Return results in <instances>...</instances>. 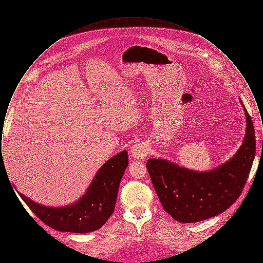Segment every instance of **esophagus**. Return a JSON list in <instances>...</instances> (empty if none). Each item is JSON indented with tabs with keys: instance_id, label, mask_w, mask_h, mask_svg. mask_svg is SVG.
<instances>
[{
	"instance_id": "obj_1",
	"label": "esophagus",
	"mask_w": 263,
	"mask_h": 263,
	"mask_svg": "<svg viewBox=\"0 0 263 263\" xmlns=\"http://www.w3.org/2000/svg\"><path fill=\"white\" fill-rule=\"evenodd\" d=\"M131 155L136 160H143L148 155V148L143 143H138L131 149Z\"/></svg>"
}]
</instances>
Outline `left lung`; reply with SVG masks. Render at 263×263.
Wrapping results in <instances>:
<instances>
[{
    "label": "left lung",
    "instance_id": "left-lung-1",
    "mask_svg": "<svg viewBox=\"0 0 263 263\" xmlns=\"http://www.w3.org/2000/svg\"><path fill=\"white\" fill-rule=\"evenodd\" d=\"M246 135L234 157L208 172H195L163 159H149L147 170L165 212L180 223H196L224 212L238 200L255 156V133L242 101Z\"/></svg>",
    "mask_w": 263,
    "mask_h": 263
}]
</instances>
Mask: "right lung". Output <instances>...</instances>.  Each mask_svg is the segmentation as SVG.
Returning <instances> with one entry per match:
<instances>
[{
  "mask_svg": "<svg viewBox=\"0 0 263 263\" xmlns=\"http://www.w3.org/2000/svg\"><path fill=\"white\" fill-rule=\"evenodd\" d=\"M127 166L126 151L113 156L95 175L86 193L68 206H44L22 193L20 196L43 223L54 230L78 234L93 232L104 225L112 215L120 180Z\"/></svg>",
  "mask_w": 263,
  "mask_h": 263,
  "instance_id": "add662e5",
  "label": "right lung"
}]
</instances>
